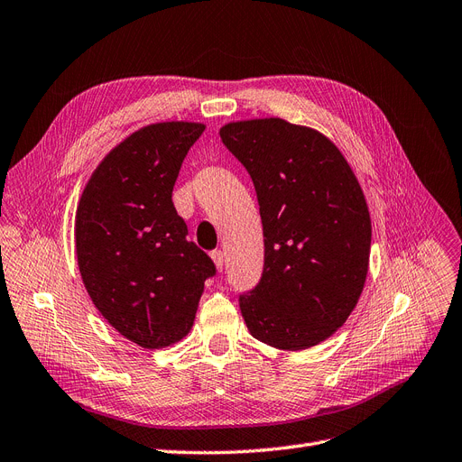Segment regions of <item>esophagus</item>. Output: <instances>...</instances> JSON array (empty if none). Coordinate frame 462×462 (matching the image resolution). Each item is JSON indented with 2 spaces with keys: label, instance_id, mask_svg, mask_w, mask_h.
<instances>
[{
  "label": "esophagus",
  "instance_id": "34e87169",
  "mask_svg": "<svg viewBox=\"0 0 462 462\" xmlns=\"http://www.w3.org/2000/svg\"><path fill=\"white\" fill-rule=\"evenodd\" d=\"M210 257H212V262H214L216 269L221 271V267H224V252H221V250H212V252H210Z\"/></svg>",
  "mask_w": 462,
  "mask_h": 462
}]
</instances>
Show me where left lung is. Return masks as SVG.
<instances>
[{"label":"left lung","mask_w":462,"mask_h":462,"mask_svg":"<svg viewBox=\"0 0 462 462\" xmlns=\"http://www.w3.org/2000/svg\"><path fill=\"white\" fill-rule=\"evenodd\" d=\"M219 136L248 171L263 224L262 279L238 295L250 334L282 350L319 345L365 282L372 221L360 183L312 128L271 117L229 123Z\"/></svg>","instance_id":"obj_1"}]
</instances>
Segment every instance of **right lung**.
Here are the masks:
<instances>
[{
  "label": "right lung",
  "mask_w": 462,
  "mask_h": 462,
  "mask_svg": "<svg viewBox=\"0 0 462 462\" xmlns=\"http://www.w3.org/2000/svg\"><path fill=\"white\" fill-rule=\"evenodd\" d=\"M205 125H147L92 172L76 214L83 284L100 315L143 348L189 334L216 265L188 238L172 189Z\"/></svg>",
  "instance_id": "obj_1"
}]
</instances>
